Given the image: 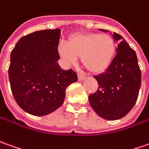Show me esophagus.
<instances>
[{
    "instance_id": "1",
    "label": "esophagus",
    "mask_w": 149,
    "mask_h": 149,
    "mask_svg": "<svg viewBox=\"0 0 149 149\" xmlns=\"http://www.w3.org/2000/svg\"><path fill=\"white\" fill-rule=\"evenodd\" d=\"M85 79V76H83L81 74H78V80L80 81H81Z\"/></svg>"
}]
</instances>
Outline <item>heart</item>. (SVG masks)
<instances>
[{"label": "heart", "instance_id": "1", "mask_svg": "<svg viewBox=\"0 0 149 149\" xmlns=\"http://www.w3.org/2000/svg\"><path fill=\"white\" fill-rule=\"evenodd\" d=\"M116 52L113 38L97 33L77 34L69 37L68 42L60 41L57 52L65 66L70 67L81 61L89 71L99 73L111 65Z\"/></svg>", "mask_w": 149, "mask_h": 149}]
</instances>
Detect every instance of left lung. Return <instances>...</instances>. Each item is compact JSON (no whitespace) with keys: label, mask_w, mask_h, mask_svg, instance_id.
Returning <instances> with one entry per match:
<instances>
[{"label":"left lung","mask_w":149,"mask_h":149,"mask_svg":"<svg viewBox=\"0 0 149 149\" xmlns=\"http://www.w3.org/2000/svg\"><path fill=\"white\" fill-rule=\"evenodd\" d=\"M111 35L118 43L117 55L106 71L94 76L99 87L96 93L89 95V101L100 117L117 120L124 117L136 104L141 85V72L135 51L120 35L113 33Z\"/></svg>","instance_id":"8db88e82"}]
</instances>
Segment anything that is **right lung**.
I'll use <instances>...</instances> for the list:
<instances>
[{
  "instance_id": "right-lung-1",
  "label": "right lung",
  "mask_w": 149,
  "mask_h": 149,
  "mask_svg": "<svg viewBox=\"0 0 149 149\" xmlns=\"http://www.w3.org/2000/svg\"><path fill=\"white\" fill-rule=\"evenodd\" d=\"M61 30L35 31L18 40L10 55L9 79L14 99L29 114H51L64 103L66 88L77 81L57 61Z\"/></svg>"
}]
</instances>
